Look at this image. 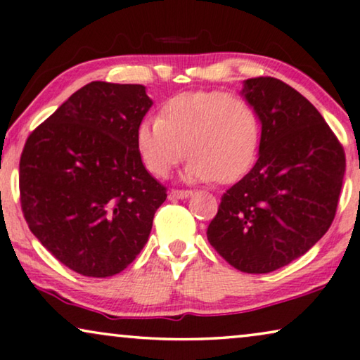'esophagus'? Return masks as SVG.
<instances>
[{"label":"esophagus","instance_id":"34e87169","mask_svg":"<svg viewBox=\"0 0 360 360\" xmlns=\"http://www.w3.org/2000/svg\"><path fill=\"white\" fill-rule=\"evenodd\" d=\"M194 193L193 191H179V189H172L169 193V198L171 199H188L193 195Z\"/></svg>","mask_w":360,"mask_h":360}]
</instances>
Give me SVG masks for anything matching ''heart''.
I'll use <instances>...</instances> for the list:
<instances>
[{
  "label": "heart",
  "instance_id": "obj_1",
  "mask_svg": "<svg viewBox=\"0 0 360 360\" xmlns=\"http://www.w3.org/2000/svg\"><path fill=\"white\" fill-rule=\"evenodd\" d=\"M262 140L257 110L238 95L184 92L162 103L160 117L145 118L136 130L143 165L166 177L188 155V181L233 183L255 165Z\"/></svg>",
  "mask_w": 360,
  "mask_h": 360
}]
</instances>
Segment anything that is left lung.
<instances>
[{"instance_id":"left-lung-1","label":"left lung","mask_w":360,"mask_h":360,"mask_svg":"<svg viewBox=\"0 0 360 360\" xmlns=\"http://www.w3.org/2000/svg\"><path fill=\"white\" fill-rule=\"evenodd\" d=\"M262 123L258 160L222 195L207 240L230 265L270 273L304 255L336 215L346 156L323 115L273 77L243 82Z\"/></svg>"}]
</instances>
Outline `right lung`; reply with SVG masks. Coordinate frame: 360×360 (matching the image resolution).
Here are the masks:
<instances>
[{
    "label": "right lung",
    "mask_w": 360,
    "mask_h": 360,
    "mask_svg": "<svg viewBox=\"0 0 360 360\" xmlns=\"http://www.w3.org/2000/svg\"><path fill=\"white\" fill-rule=\"evenodd\" d=\"M151 105L143 85L90 82L24 145V219L37 240L80 275L123 271L145 247L166 200V188L146 171L136 146Z\"/></svg>",
    "instance_id": "1"
}]
</instances>
